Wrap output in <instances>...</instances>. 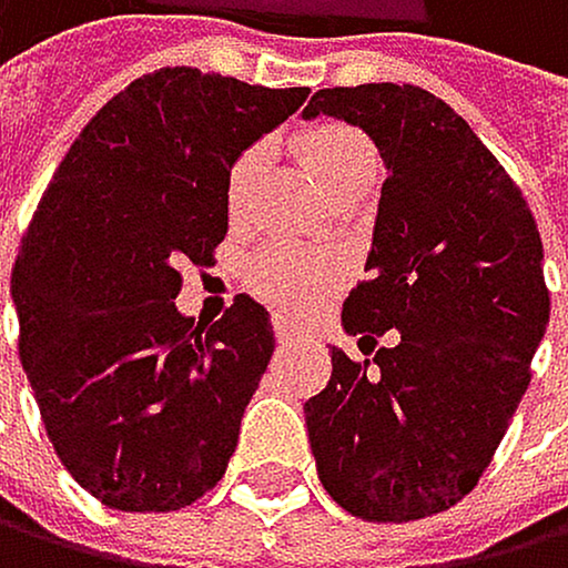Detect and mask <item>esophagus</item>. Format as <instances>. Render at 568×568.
Instances as JSON below:
<instances>
[{
	"label": "esophagus",
	"instance_id": "34e87169",
	"mask_svg": "<svg viewBox=\"0 0 568 568\" xmlns=\"http://www.w3.org/2000/svg\"><path fill=\"white\" fill-rule=\"evenodd\" d=\"M275 338H278V345L293 342V327H290V324H282V321H275Z\"/></svg>",
	"mask_w": 568,
	"mask_h": 568
}]
</instances>
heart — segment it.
I'll return each mask as SVG.
<instances>
[{
  "label": "heart",
  "instance_id": "1",
  "mask_svg": "<svg viewBox=\"0 0 568 568\" xmlns=\"http://www.w3.org/2000/svg\"><path fill=\"white\" fill-rule=\"evenodd\" d=\"M296 150L335 199L356 184H369L373 170H377L373 142L359 129L342 124V121H321V124H311V129H303L296 135ZM257 166H261L257 145H247V150L233 156V163L226 170L230 215L244 212L254 178H257ZM342 272H345L342 257L327 254V251H311L300 244H268L251 257L247 282L268 307L296 317L303 311H311L321 296L332 293L342 282Z\"/></svg>",
  "mask_w": 568,
  "mask_h": 568
}]
</instances>
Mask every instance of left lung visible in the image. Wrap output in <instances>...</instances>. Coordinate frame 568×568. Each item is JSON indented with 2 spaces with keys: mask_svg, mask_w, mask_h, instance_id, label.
Returning a JSON list of instances; mask_svg holds the SVG:
<instances>
[{
  "mask_svg": "<svg viewBox=\"0 0 568 568\" xmlns=\"http://www.w3.org/2000/svg\"><path fill=\"white\" fill-rule=\"evenodd\" d=\"M303 114L359 124L384 156L369 278L342 324L363 342L398 327L373 363L332 348V381L303 405L321 485L373 524L444 514L478 485L530 384L551 311L538 223L468 121L423 87L317 90Z\"/></svg>",
  "mask_w": 568,
  "mask_h": 568,
  "instance_id": "left-lung-1",
  "label": "left lung"
}]
</instances>
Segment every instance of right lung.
Returning a JSON list of instances; mask_svg holds the SVG:
<instances>
[{
	"label": "right lung",
	"mask_w": 568,
	"mask_h": 568,
	"mask_svg": "<svg viewBox=\"0 0 568 568\" xmlns=\"http://www.w3.org/2000/svg\"><path fill=\"white\" fill-rule=\"evenodd\" d=\"M202 69H156L100 108L20 241V359L65 471L111 509L170 514L223 478L272 359L268 311L181 317V268L226 236V170L300 111Z\"/></svg>",
	"instance_id": "add662e5"
}]
</instances>
